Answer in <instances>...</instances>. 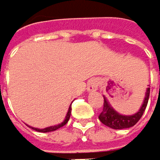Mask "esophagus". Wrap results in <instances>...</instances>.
I'll return each mask as SVG.
<instances>
[{
    "mask_svg": "<svg viewBox=\"0 0 160 160\" xmlns=\"http://www.w3.org/2000/svg\"><path fill=\"white\" fill-rule=\"evenodd\" d=\"M98 86H99V81H98V79L92 78L87 83V90H88V92H94V91H96L98 89Z\"/></svg>",
    "mask_w": 160,
    "mask_h": 160,
    "instance_id": "34e87169",
    "label": "esophagus"
}]
</instances>
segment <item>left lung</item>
<instances>
[{
	"label": "left lung",
	"mask_w": 160,
	"mask_h": 160,
	"mask_svg": "<svg viewBox=\"0 0 160 160\" xmlns=\"http://www.w3.org/2000/svg\"><path fill=\"white\" fill-rule=\"evenodd\" d=\"M149 97H150V87H148V89H147L146 97H145V100H144V103L142 105L141 109L139 110V112H136L133 116L119 115L118 112H117L110 106L107 99L104 97L103 112L99 115V119L103 124L107 125L112 129H124V128L132 127L142 118L143 113L147 108V105H148Z\"/></svg>",
	"instance_id": "1"
}]
</instances>
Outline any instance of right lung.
I'll list each match as a JSON object with an SVG mask.
<instances>
[{
  "label": "right lung",
  "instance_id": "1",
  "mask_svg": "<svg viewBox=\"0 0 160 160\" xmlns=\"http://www.w3.org/2000/svg\"><path fill=\"white\" fill-rule=\"evenodd\" d=\"M71 111H72V107L70 106V107H69V111H68V112H67V116H66L64 121H63L62 123L58 124V125H54V126L47 127V128H44V129H38V128H33V127H31V128H33L34 130H36V131H39V132H51V131H55V130H57L58 128H60V127H62V126H64V125L68 122V121H69L70 117H71Z\"/></svg>",
  "mask_w": 160,
  "mask_h": 160
}]
</instances>
